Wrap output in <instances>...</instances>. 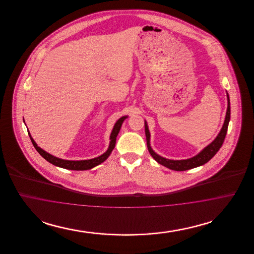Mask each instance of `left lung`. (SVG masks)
Instances as JSON below:
<instances>
[{"instance_id":"obj_1","label":"left lung","mask_w":254,"mask_h":254,"mask_svg":"<svg viewBox=\"0 0 254 254\" xmlns=\"http://www.w3.org/2000/svg\"><path fill=\"white\" fill-rule=\"evenodd\" d=\"M228 96V109H227V114H226V118H225V122L224 125L222 127L221 131L218 134L217 137L214 139V141L205 146V148L198 153L196 156L187 160H169V159H166V158L161 157L160 155H158L157 153H155L153 151V149L150 146V134H149V130H148V127L147 124L145 121V137H146V145H147V148L148 151L150 153V155L153 157V159L158 162L159 164H161L162 166L166 167L169 169L172 170H177V171H183V170H188V169H194L200 166H203L205 163H207L211 158L213 157L218 150L220 149V147L223 145L226 135H227V131H228V127H229V123L230 120V97L229 94L227 93Z\"/></svg>"}]
</instances>
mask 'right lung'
Segmentation results:
<instances>
[{
	"mask_svg": "<svg viewBox=\"0 0 254 254\" xmlns=\"http://www.w3.org/2000/svg\"><path fill=\"white\" fill-rule=\"evenodd\" d=\"M126 118H127V116H123L114 125V127H113L111 134H110V143H109L108 150L103 155H101L99 157L90 159V160L69 161V160H64V159L55 157V156L48 153L47 151H45L44 149H42L40 146H38L36 143H35V141L33 140V138L31 137L29 131H28V135L30 137V140H31L33 145H34V147L36 148L37 151L39 152V154L42 157L45 158L50 164H52V165H54L56 167H60V168H63V169H71V170H86V169H90L94 168V167H96V166L100 165L101 163H103L104 161H106L109 158L111 151L113 150V148L115 146V144H116V137H117L118 133L120 131L122 124H123V122L125 121Z\"/></svg>",
	"mask_w": 254,
	"mask_h": 254,
	"instance_id": "add662e5",
	"label": "right lung"
}]
</instances>
